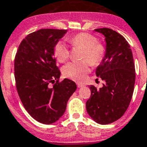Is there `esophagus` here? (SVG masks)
Masks as SVG:
<instances>
[{"label":"esophagus","mask_w":147,"mask_h":147,"mask_svg":"<svg viewBox=\"0 0 147 147\" xmlns=\"http://www.w3.org/2000/svg\"><path fill=\"white\" fill-rule=\"evenodd\" d=\"M84 86V85L83 84H82V83H78L77 84V86L79 88H81V87H83V86Z\"/></svg>","instance_id":"esophagus-1"}]
</instances>
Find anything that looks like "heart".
<instances>
[{
	"label": "heart",
	"mask_w": 147,
	"mask_h": 147,
	"mask_svg": "<svg viewBox=\"0 0 147 147\" xmlns=\"http://www.w3.org/2000/svg\"><path fill=\"white\" fill-rule=\"evenodd\" d=\"M70 44L74 47L82 49L81 58L86 59L92 65H97L104 57L105 47L97 42V39L88 33H79L68 39ZM54 54L60 63H64L69 58V50L62 42L57 43L54 48ZM86 60L79 62L68 63L63 68L65 77L75 81H82L89 71V63Z\"/></svg>",
	"instance_id": "1"
}]
</instances>
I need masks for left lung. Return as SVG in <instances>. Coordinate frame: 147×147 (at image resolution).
Instances as JSON below:
<instances>
[{"mask_svg": "<svg viewBox=\"0 0 147 147\" xmlns=\"http://www.w3.org/2000/svg\"><path fill=\"white\" fill-rule=\"evenodd\" d=\"M94 32L105 38V56L96 68V75L105 84L100 89L91 85L86 107L96 123L106 125L121 118L128 107L135 84V65L131 47L121 34L109 28Z\"/></svg>", "mask_w": 147, "mask_h": 147, "instance_id": "1", "label": "left lung"}]
</instances>
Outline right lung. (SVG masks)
Returning a JSON list of instances; mask_svg holds the SVG:
<instances>
[{"label":"right lung","mask_w":147,"mask_h":147,"mask_svg":"<svg viewBox=\"0 0 147 147\" xmlns=\"http://www.w3.org/2000/svg\"><path fill=\"white\" fill-rule=\"evenodd\" d=\"M67 32L64 29H42L28 34L18 48L14 61L16 89L31 116L43 124H52L63 116L76 84L65 79L58 83L61 72L54 48ZM56 80L53 88L49 84Z\"/></svg>","instance_id":"add662e5"}]
</instances>
